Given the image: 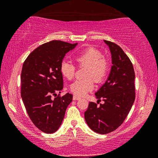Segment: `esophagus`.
Segmentation results:
<instances>
[{
  "label": "esophagus",
  "mask_w": 158,
  "mask_h": 158,
  "mask_svg": "<svg viewBox=\"0 0 158 158\" xmlns=\"http://www.w3.org/2000/svg\"><path fill=\"white\" fill-rule=\"evenodd\" d=\"M73 100L74 101H77V100H80V99H81V98H80V97H78V96H73Z\"/></svg>",
  "instance_id": "esophagus-1"
}]
</instances>
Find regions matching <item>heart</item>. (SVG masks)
Instances as JSON below:
<instances>
[{"instance_id":"b5f03b06","label":"heart","mask_w":158,"mask_h":158,"mask_svg":"<svg viewBox=\"0 0 158 158\" xmlns=\"http://www.w3.org/2000/svg\"><path fill=\"white\" fill-rule=\"evenodd\" d=\"M75 60L79 65L88 66L85 77L87 78L77 80L70 85V90L75 96H84L94 89V78L96 82H101L108 72V62L100 51L89 47L83 49L75 55ZM62 75L66 78H73L75 73V66L68 60H63L60 66Z\"/></svg>"}]
</instances>
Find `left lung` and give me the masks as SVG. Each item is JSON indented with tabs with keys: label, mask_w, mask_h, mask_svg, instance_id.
I'll use <instances>...</instances> for the list:
<instances>
[{
	"label": "left lung",
	"mask_w": 158,
	"mask_h": 158,
	"mask_svg": "<svg viewBox=\"0 0 158 158\" xmlns=\"http://www.w3.org/2000/svg\"><path fill=\"white\" fill-rule=\"evenodd\" d=\"M111 55V68L106 81L96 92L103 104L90 102L85 112L88 126L95 132L106 135L116 130L128 115L135 99V70L129 58L119 46L103 40Z\"/></svg>",
	"instance_id": "8db88e82"
}]
</instances>
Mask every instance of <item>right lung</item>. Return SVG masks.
<instances>
[{"label": "right lung", "mask_w": 158, "mask_h": 158, "mask_svg": "<svg viewBox=\"0 0 158 158\" xmlns=\"http://www.w3.org/2000/svg\"><path fill=\"white\" fill-rule=\"evenodd\" d=\"M76 44L54 40L34 49L23 62L21 74V98L30 119L47 134L55 133L61 126L73 95L61 93L63 78L60 66L64 56Z\"/></svg>", "instance_id": "obj_1"}]
</instances>
